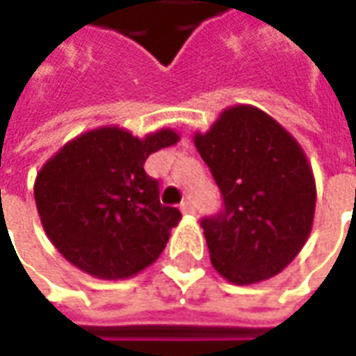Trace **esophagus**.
<instances>
[{"label": "esophagus", "mask_w": 356, "mask_h": 356, "mask_svg": "<svg viewBox=\"0 0 356 356\" xmlns=\"http://www.w3.org/2000/svg\"><path fill=\"white\" fill-rule=\"evenodd\" d=\"M180 210H182V212H184V213H194V212H196V208H194L192 200H186V202H182Z\"/></svg>", "instance_id": "obj_1"}]
</instances>
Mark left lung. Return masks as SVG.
I'll return each instance as SVG.
<instances>
[{
    "label": "left lung",
    "instance_id": "left-lung-1",
    "mask_svg": "<svg viewBox=\"0 0 356 356\" xmlns=\"http://www.w3.org/2000/svg\"><path fill=\"white\" fill-rule=\"evenodd\" d=\"M194 144L224 198L222 212L202 220L213 269L236 285L281 273L315 218L317 188L301 144L250 104L222 111Z\"/></svg>",
    "mask_w": 356,
    "mask_h": 356
}]
</instances>
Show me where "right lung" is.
<instances>
[{"instance_id":"1","label":"right lung","mask_w":356,"mask_h":356,"mask_svg":"<svg viewBox=\"0 0 356 356\" xmlns=\"http://www.w3.org/2000/svg\"><path fill=\"white\" fill-rule=\"evenodd\" d=\"M178 140L172 129L138 138L101 127L69 140L41 166L37 212L69 264L99 280H127L156 261L182 213L160 204L158 180L144 162Z\"/></svg>"}]
</instances>
